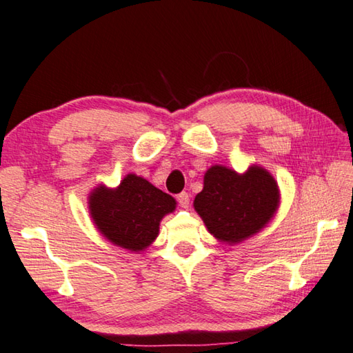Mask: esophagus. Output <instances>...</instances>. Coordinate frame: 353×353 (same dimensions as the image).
I'll return each mask as SVG.
<instances>
[{
  "mask_svg": "<svg viewBox=\"0 0 353 353\" xmlns=\"http://www.w3.org/2000/svg\"><path fill=\"white\" fill-rule=\"evenodd\" d=\"M177 202H179V205H181V207L188 208V205H190V194H188V193H181V194L177 196Z\"/></svg>",
  "mask_w": 353,
  "mask_h": 353,
  "instance_id": "esophagus-1",
  "label": "esophagus"
}]
</instances>
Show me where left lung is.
I'll use <instances>...</instances> for the list:
<instances>
[{
  "label": "left lung",
  "instance_id": "1",
  "mask_svg": "<svg viewBox=\"0 0 353 353\" xmlns=\"http://www.w3.org/2000/svg\"><path fill=\"white\" fill-rule=\"evenodd\" d=\"M278 182L265 168L252 165L239 174L213 165L203 176L194 210L214 238L234 245L261 232L279 207Z\"/></svg>",
  "mask_w": 353,
  "mask_h": 353
}]
</instances>
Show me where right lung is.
Instances as JSON below:
<instances>
[{
	"instance_id": "obj_1",
	"label": "right lung",
	"mask_w": 353,
	"mask_h": 353,
	"mask_svg": "<svg viewBox=\"0 0 353 353\" xmlns=\"http://www.w3.org/2000/svg\"><path fill=\"white\" fill-rule=\"evenodd\" d=\"M89 213L111 243L143 252L159 234L160 221L176 210V199L146 179L128 174L117 188L95 187L88 197Z\"/></svg>"
}]
</instances>
